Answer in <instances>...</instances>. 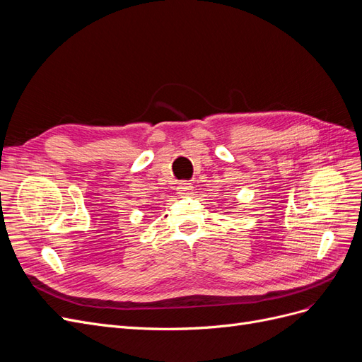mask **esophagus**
Masks as SVG:
<instances>
[{
  "label": "esophagus",
  "mask_w": 362,
  "mask_h": 362,
  "mask_svg": "<svg viewBox=\"0 0 362 362\" xmlns=\"http://www.w3.org/2000/svg\"><path fill=\"white\" fill-rule=\"evenodd\" d=\"M193 190V185L190 182H180V185L177 187V193L181 196H189Z\"/></svg>",
  "instance_id": "1"
}]
</instances>
